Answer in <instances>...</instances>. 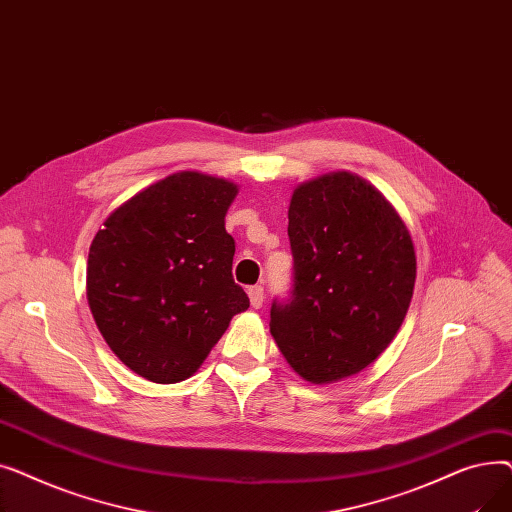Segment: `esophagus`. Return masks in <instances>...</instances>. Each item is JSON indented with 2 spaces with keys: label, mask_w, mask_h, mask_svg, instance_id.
<instances>
[{
  "label": "esophagus",
  "mask_w": 512,
  "mask_h": 512,
  "mask_svg": "<svg viewBox=\"0 0 512 512\" xmlns=\"http://www.w3.org/2000/svg\"><path fill=\"white\" fill-rule=\"evenodd\" d=\"M249 299H251V305L255 309H259L263 305V288L261 286H251L249 288Z\"/></svg>",
  "instance_id": "1"
}]
</instances>
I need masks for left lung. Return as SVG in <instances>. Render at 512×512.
Segmentation results:
<instances>
[{
    "label": "left lung",
    "mask_w": 512,
    "mask_h": 512,
    "mask_svg": "<svg viewBox=\"0 0 512 512\" xmlns=\"http://www.w3.org/2000/svg\"><path fill=\"white\" fill-rule=\"evenodd\" d=\"M288 238L292 292L270 311L284 359L313 384L365 369L413 299L417 259L405 222L373 184L330 172L294 188Z\"/></svg>",
    "instance_id": "8db88e82"
}]
</instances>
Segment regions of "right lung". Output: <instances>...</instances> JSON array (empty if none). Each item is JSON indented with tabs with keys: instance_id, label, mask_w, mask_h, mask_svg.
Returning <instances> with one entry per match:
<instances>
[{
	"instance_id": "add662e5",
	"label": "right lung",
	"mask_w": 512,
	"mask_h": 512,
	"mask_svg": "<svg viewBox=\"0 0 512 512\" xmlns=\"http://www.w3.org/2000/svg\"><path fill=\"white\" fill-rule=\"evenodd\" d=\"M238 186L199 172L166 176L122 203L95 234L87 299L114 355L155 384L201 367L249 307L232 278L226 213Z\"/></svg>"
}]
</instances>
